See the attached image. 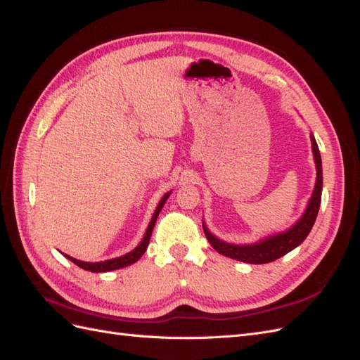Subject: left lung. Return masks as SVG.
<instances>
[{"label": "left lung", "mask_w": 360, "mask_h": 360, "mask_svg": "<svg viewBox=\"0 0 360 360\" xmlns=\"http://www.w3.org/2000/svg\"><path fill=\"white\" fill-rule=\"evenodd\" d=\"M310 140H311L313 160H314V165H316V181H314L311 197L309 198V203L305 206L304 214L297 218V221H295V224L287 227L285 231L266 235L258 241L246 243V244H235V243H227L220 240L218 236H215L207 229L206 223L203 221V231H205L206 238L210 243V246H212L218 253H221V255L229 257L236 261L248 262V264H266V262L275 261L278 258L284 257L285 253L292 252L307 238V235L310 233L314 221H316L319 206H321V195H322L321 153L313 133H310Z\"/></svg>", "instance_id": "1"}]
</instances>
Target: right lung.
I'll return each mask as SVG.
<instances>
[{"mask_svg": "<svg viewBox=\"0 0 360 360\" xmlns=\"http://www.w3.org/2000/svg\"><path fill=\"white\" fill-rule=\"evenodd\" d=\"M171 192H172V191L166 192V194L162 197V200L159 201V205H157V207H155V210H154V214H153L151 221H150V224H148V227H146V231H145V235H143L142 241H140L133 250L125 253V255L117 257V258H111V259H105V261H98V262L81 261V259H76V258L70 257V255H65V253H63V255H64L67 259L75 262L76 266H79V267L84 269V270L94 271V274H102V271L117 270V269H122V267H127V266L134 264V262L139 261L140 258H142V255L146 252L148 243H150V240H151V233H153V229H154L155 221H157V217H159L160 210L163 209V206H165V203H166V200L169 198Z\"/></svg>", "mask_w": 360, "mask_h": 360, "instance_id": "1", "label": "right lung"}]
</instances>
